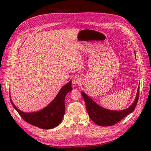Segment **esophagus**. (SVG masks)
Listing matches in <instances>:
<instances>
[{
    "label": "esophagus",
    "instance_id": "1",
    "mask_svg": "<svg viewBox=\"0 0 151 151\" xmlns=\"http://www.w3.org/2000/svg\"><path fill=\"white\" fill-rule=\"evenodd\" d=\"M81 79L79 78V77H74V79L72 80V84H74V85H79L81 83Z\"/></svg>",
    "mask_w": 151,
    "mask_h": 151
}]
</instances>
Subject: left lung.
Here are the masks:
<instances>
[{"mask_svg":"<svg viewBox=\"0 0 151 151\" xmlns=\"http://www.w3.org/2000/svg\"><path fill=\"white\" fill-rule=\"evenodd\" d=\"M81 94L84 98L87 111L91 119L99 126H111L120 122L134 110L139 100V87L134 103L130 107L120 111H113L104 108L95 103L83 91H81Z\"/></svg>","mask_w":151,"mask_h":151,"instance_id":"1","label":"left lung"}]
</instances>
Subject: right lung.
I'll return each instance as SVG.
<instances>
[{
  "label": "right lung",
  "mask_w": 151,
  "mask_h": 151,
  "mask_svg": "<svg viewBox=\"0 0 151 151\" xmlns=\"http://www.w3.org/2000/svg\"><path fill=\"white\" fill-rule=\"evenodd\" d=\"M72 81L63 86L56 97L47 106L40 111L32 113H25L19 110L12 100L10 99L12 106L19 114L25 122L43 129H51L57 127L62 120L65 114V98L68 93L72 91Z\"/></svg>",
  "instance_id": "right-lung-1"
}]
</instances>
